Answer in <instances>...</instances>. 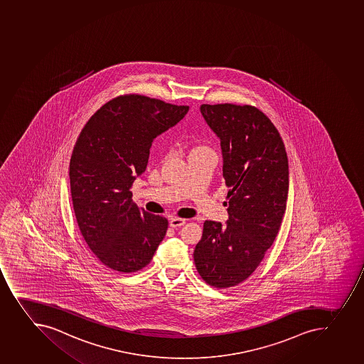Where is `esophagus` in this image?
I'll return each mask as SVG.
<instances>
[{"mask_svg": "<svg viewBox=\"0 0 364 364\" xmlns=\"http://www.w3.org/2000/svg\"><path fill=\"white\" fill-rule=\"evenodd\" d=\"M185 224H186L185 219L177 218V217H173V218H171L170 220L171 228H181V226L185 225Z\"/></svg>", "mask_w": 364, "mask_h": 364, "instance_id": "1", "label": "esophagus"}]
</instances>
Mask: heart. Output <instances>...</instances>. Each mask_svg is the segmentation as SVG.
Segmentation results:
<instances>
[{
	"label": "heart",
	"instance_id": "heart-1",
	"mask_svg": "<svg viewBox=\"0 0 364 364\" xmlns=\"http://www.w3.org/2000/svg\"><path fill=\"white\" fill-rule=\"evenodd\" d=\"M198 149H201V147H198Z\"/></svg>",
	"mask_w": 364,
	"mask_h": 364
}]
</instances>
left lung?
<instances>
[{
    "label": "left lung",
    "instance_id": "left-lung-1",
    "mask_svg": "<svg viewBox=\"0 0 364 364\" xmlns=\"http://www.w3.org/2000/svg\"><path fill=\"white\" fill-rule=\"evenodd\" d=\"M220 139L223 177L229 187L228 225L206 220L194 250L196 267L211 287L246 281L274 244L287 208L289 164L281 135L251 105H201Z\"/></svg>",
    "mask_w": 364,
    "mask_h": 364
}]
</instances>
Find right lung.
<instances>
[{"instance_id": "right-lung-1", "label": "right lung", "mask_w": 364, "mask_h": 364, "mask_svg": "<svg viewBox=\"0 0 364 364\" xmlns=\"http://www.w3.org/2000/svg\"><path fill=\"white\" fill-rule=\"evenodd\" d=\"M188 106L124 94L99 108L80 132L70 163V193L87 245L112 270L131 274L152 260L168 222L132 201L156 135L181 122Z\"/></svg>"}]
</instances>
